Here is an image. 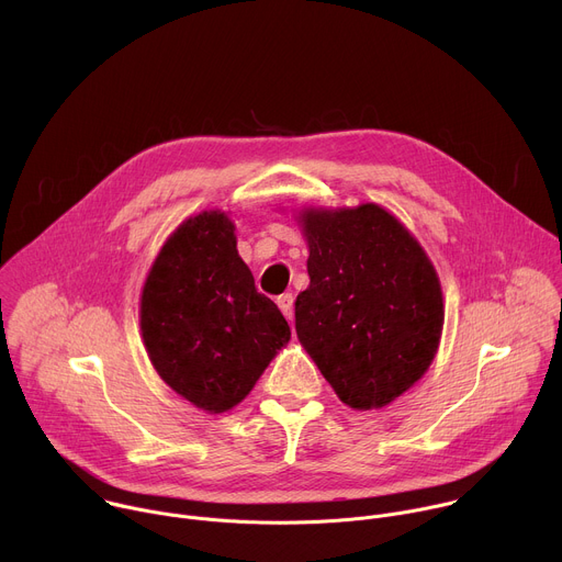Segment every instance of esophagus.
I'll return each mask as SVG.
<instances>
[{
  "instance_id": "34e87169",
  "label": "esophagus",
  "mask_w": 562,
  "mask_h": 562,
  "mask_svg": "<svg viewBox=\"0 0 562 562\" xmlns=\"http://www.w3.org/2000/svg\"><path fill=\"white\" fill-rule=\"evenodd\" d=\"M278 306L280 311L284 313V317L289 319V323H293V295L291 293H284L278 297Z\"/></svg>"
}]
</instances>
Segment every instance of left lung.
<instances>
[{"instance_id":"8db88e82","label":"left lung","mask_w":562,"mask_h":562,"mask_svg":"<svg viewBox=\"0 0 562 562\" xmlns=\"http://www.w3.org/2000/svg\"><path fill=\"white\" fill-rule=\"evenodd\" d=\"M308 286L300 345L351 409L391 405L431 367L445 325L438 273L414 233L373 202L304 206Z\"/></svg>"}]
</instances>
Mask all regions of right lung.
<instances>
[{"label":"right lung","mask_w":562,"mask_h":562,"mask_svg":"<svg viewBox=\"0 0 562 562\" xmlns=\"http://www.w3.org/2000/svg\"><path fill=\"white\" fill-rule=\"evenodd\" d=\"M139 329L157 375L206 414L243 403L291 338L220 209L187 217L167 237L142 286Z\"/></svg>","instance_id":"add662e5"}]
</instances>
